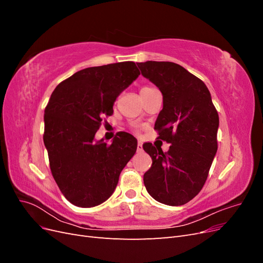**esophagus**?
Returning <instances> with one entry per match:
<instances>
[{
    "label": "esophagus",
    "mask_w": 263,
    "mask_h": 263,
    "mask_svg": "<svg viewBox=\"0 0 263 263\" xmlns=\"http://www.w3.org/2000/svg\"><path fill=\"white\" fill-rule=\"evenodd\" d=\"M142 150H144V149H142V142L139 141L137 144V151H139V153H140V151H142Z\"/></svg>",
    "instance_id": "1"
}]
</instances>
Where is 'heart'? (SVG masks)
I'll use <instances>...</instances> for the list:
<instances>
[{
	"label": "heart",
	"mask_w": 263,
	"mask_h": 263,
	"mask_svg": "<svg viewBox=\"0 0 263 263\" xmlns=\"http://www.w3.org/2000/svg\"><path fill=\"white\" fill-rule=\"evenodd\" d=\"M148 89H151V87H149V86H145V87H142V89H141L140 91H145V90H148Z\"/></svg>",
	"instance_id": "obj_1"
}]
</instances>
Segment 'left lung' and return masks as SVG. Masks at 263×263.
Returning <instances> with one entry per match:
<instances>
[{
    "instance_id": "left-lung-1",
    "label": "left lung",
    "mask_w": 263,
    "mask_h": 263,
    "mask_svg": "<svg viewBox=\"0 0 263 263\" xmlns=\"http://www.w3.org/2000/svg\"><path fill=\"white\" fill-rule=\"evenodd\" d=\"M137 66L162 93L163 107L155 129L171 144L168 153L144 145L153 159L144 174L145 186L158 202L183 205L200 193L208 179L217 153L218 113L208 86L178 63L146 61Z\"/></svg>"
}]
</instances>
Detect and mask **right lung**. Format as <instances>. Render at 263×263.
<instances>
[{"mask_svg":"<svg viewBox=\"0 0 263 263\" xmlns=\"http://www.w3.org/2000/svg\"><path fill=\"white\" fill-rule=\"evenodd\" d=\"M140 72L133 61L78 71L57 85L45 109L44 144L62 194L79 208H93L114 193L119 174L137 149L128 133L112 144L97 140L102 117L113 114L118 95Z\"/></svg>","mask_w":263,"mask_h":263,"instance_id":"right-lung-1","label":"right lung"}]
</instances>
